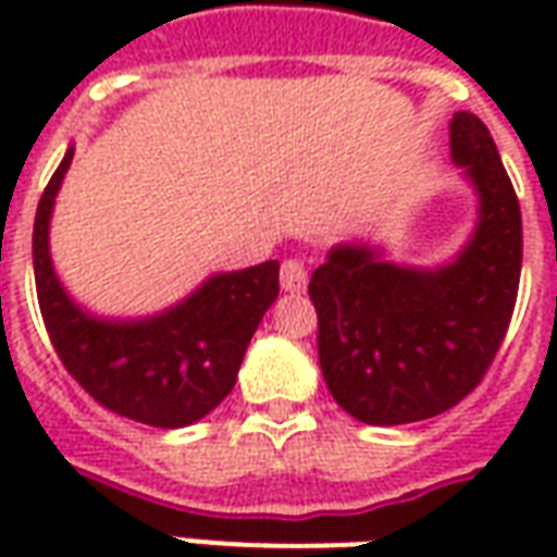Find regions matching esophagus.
I'll return each instance as SVG.
<instances>
[{
    "instance_id": "1",
    "label": "esophagus",
    "mask_w": 557,
    "mask_h": 557,
    "mask_svg": "<svg viewBox=\"0 0 557 557\" xmlns=\"http://www.w3.org/2000/svg\"><path fill=\"white\" fill-rule=\"evenodd\" d=\"M280 286L292 295H301L307 289V268L298 259H286L280 268Z\"/></svg>"
}]
</instances>
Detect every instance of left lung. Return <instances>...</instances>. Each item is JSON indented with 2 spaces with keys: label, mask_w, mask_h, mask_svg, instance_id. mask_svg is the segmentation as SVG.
<instances>
[{
  "label": "left lung",
  "mask_w": 557,
  "mask_h": 557,
  "mask_svg": "<svg viewBox=\"0 0 557 557\" xmlns=\"http://www.w3.org/2000/svg\"><path fill=\"white\" fill-rule=\"evenodd\" d=\"M450 158L478 194V223L442 265H397L382 247L337 244L310 277L319 367L331 397L373 426L454 409L480 385L513 315L522 271L519 199L490 127L450 119Z\"/></svg>",
  "instance_id": "1"
}]
</instances>
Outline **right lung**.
Instances as JSON below:
<instances>
[{
    "instance_id": "obj_1",
    "label": "right lung",
    "mask_w": 557,
    "mask_h": 557,
    "mask_svg": "<svg viewBox=\"0 0 557 557\" xmlns=\"http://www.w3.org/2000/svg\"><path fill=\"white\" fill-rule=\"evenodd\" d=\"M74 146L53 172L35 214L32 265L44 325L65 370L103 409L160 430H178L218 409L235 387L250 337L280 295V262L220 271L184 301L143 319L79 307L55 274L50 220Z\"/></svg>"
}]
</instances>
